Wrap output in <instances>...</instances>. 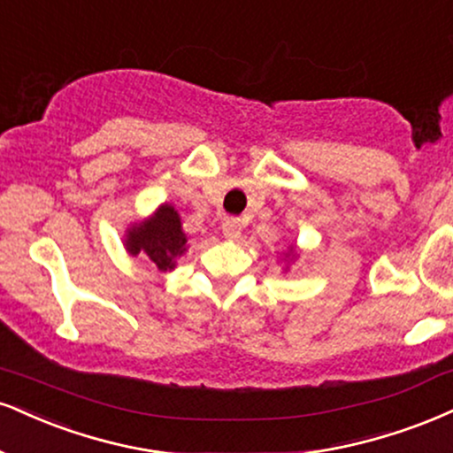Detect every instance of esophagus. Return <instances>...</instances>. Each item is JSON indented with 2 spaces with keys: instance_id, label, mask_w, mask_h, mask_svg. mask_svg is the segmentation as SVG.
Returning a JSON list of instances; mask_svg holds the SVG:
<instances>
[{
  "instance_id": "1",
  "label": "esophagus",
  "mask_w": 453,
  "mask_h": 453,
  "mask_svg": "<svg viewBox=\"0 0 453 453\" xmlns=\"http://www.w3.org/2000/svg\"><path fill=\"white\" fill-rule=\"evenodd\" d=\"M221 230H223V236H226L227 241H236L242 232V223H241V219H236V217H227V219L221 223Z\"/></svg>"
}]
</instances>
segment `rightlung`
Wrapping results in <instances>:
<instances>
[{
  "label": "right lung",
  "instance_id": "right-lung-1",
  "mask_svg": "<svg viewBox=\"0 0 453 453\" xmlns=\"http://www.w3.org/2000/svg\"><path fill=\"white\" fill-rule=\"evenodd\" d=\"M185 242L188 238L181 232L177 211L173 206H162L154 219L128 234L127 247L133 255L145 253L157 265V270L166 272L173 270L174 259L183 255Z\"/></svg>",
  "mask_w": 453,
  "mask_h": 453
}]
</instances>
